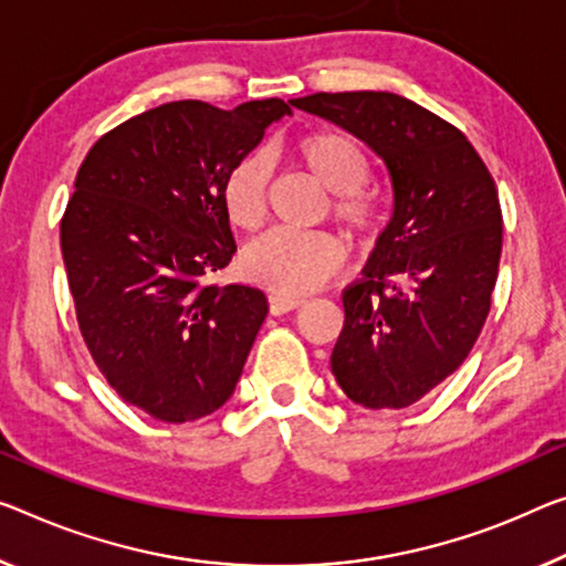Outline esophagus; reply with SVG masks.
I'll return each instance as SVG.
<instances>
[{"mask_svg":"<svg viewBox=\"0 0 566 566\" xmlns=\"http://www.w3.org/2000/svg\"><path fill=\"white\" fill-rule=\"evenodd\" d=\"M271 313L273 316H281V313H289L293 308H301L303 306V298H293V295H281V293H271Z\"/></svg>","mask_w":566,"mask_h":566,"instance_id":"1","label":"esophagus"}]
</instances>
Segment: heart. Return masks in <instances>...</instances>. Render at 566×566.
<instances>
[{
	"label": "heart",
	"mask_w": 566,
	"mask_h": 566,
	"mask_svg": "<svg viewBox=\"0 0 566 566\" xmlns=\"http://www.w3.org/2000/svg\"><path fill=\"white\" fill-rule=\"evenodd\" d=\"M293 159L332 192V220L349 240L364 242L387 220L381 197L367 187L371 164L361 144L342 132H313L295 138ZM271 161L253 151L240 156L224 174L222 205L240 230H258L265 220ZM344 250L326 232L271 230L250 242L240 258L242 275L275 293H306L338 271Z\"/></svg>",
	"instance_id": "1"
}]
</instances>
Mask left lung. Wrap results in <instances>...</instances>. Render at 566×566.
Instances as JSON below:
<instances>
[{
  "label": "left lung",
  "instance_id": "obj_1",
  "mask_svg": "<svg viewBox=\"0 0 566 566\" xmlns=\"http://www.w3.org/2000/svg\"><path fill=\"white\" fill-rule=\"evenodd\" d=\"M291 103L367 142L392 177V220L342 293L332 371L352 402L402 410L465 361L489 318L503 242L495 181L463 132L402 95Z\"/></svg>",
  "mask_w": 566,
  "mask_h": 566
}]
</instances>
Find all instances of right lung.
Segmentation results:
<instances>
[{
    "label": "right lung",
    "instance_id": "1",
    "mask_svg": "<svg viewBox=\"0 0 566 566\" xmlns=\"http://www.w3.org/2000/svg\"><path fill=\"white\" fill-rule=\"evenodd\" d=\"M289 113L281 98L164 103L103 134L77 169L60 220L77 326L118 397L156 420L228 402L268 316L260 289L207 277L238 250L224 174Z\"/></svg>",
    "mask_w": 566,
    "mask_h": 566
}]
</instances>
